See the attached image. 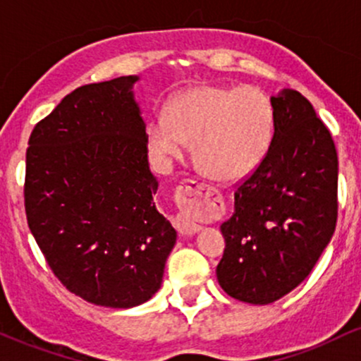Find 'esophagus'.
<instances>
[{
  "label": "esophagus",
  "mask_w": 361,
  "mask_h": 361,
  "mask_svg": "<svg viewBox=\"0 0 361 361\" xmlns=\"http://www.w3.org/2000/svg\"><path fill=\"white\" fill-rule=\"evenodd\" d=\"M192 183H195V181H192ZM188 188H190V195H192L195 202H202V200H204L205 193L209 195V190H210V188H205V186H202V185L188 186ZM175 227H176V231L181 235H193V234H197L198 231L202 229V227L198 226V224H195L193 221H190V219H185V217L176 219Z\"/></svg>",
  "instance_id": "esophagus-1"
}]
</instances>
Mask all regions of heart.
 Segmentation results:
<instances>
[{
	"label": "heart",
	"mask_w": 361,
	"mask_h": 361,
	"mask_svg": "<svg viewBox=\"0 0 361 361\" xmlns=\"http://www.w3.org/2000/svg\"><path fill=\"white\" fill-rule=\"evenodd\" d=\"M273 130L275 114L261 90L198 85L173 98L168 118L151 120L147 144L161 161L178 159L193 144L195 159L207 175L231 181L259 166Z\"/></svg>",
	"instance_id": "1"
}]
</instances>
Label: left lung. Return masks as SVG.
<instances>
[{"label":"left lung","mask_w":361,"mask_h":361,"mask_svg":"<svg viewBox=\"0 0 361 361\" xmlns=\"http://www.w3.org/2000/svg\"><path fill=\"white\" fill-rule=\"evenodd\" d=\"M270 102V149L234 192L215 270L227 295L252 305L271 304L307 279L338 217V154L329 130L299 91L281 90Z\"/></svg>","instance_id":"left-lung-1"}]
</instances>
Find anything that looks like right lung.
I'll use <instances>...</instances> for the list:
<instances>
[{
    "mask_svg": "<svg viewBox=\"0 0 361 361\" xmlns=\"http://www.w3.org/2000/svg\"><path fill=\"white\" fill-rule=\"evenodd\" d=\"M139 76L74 90L28 140L25 212L54 275L94 305L130 309L161 288L176 231L156 209Z\"/></svg>",
    "mask_w": 361,
    "mask_h": 361,
    "instance_id": "obj_1",
    "label": "right lung"
}]
</instances>
